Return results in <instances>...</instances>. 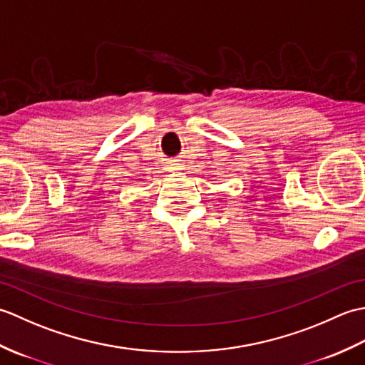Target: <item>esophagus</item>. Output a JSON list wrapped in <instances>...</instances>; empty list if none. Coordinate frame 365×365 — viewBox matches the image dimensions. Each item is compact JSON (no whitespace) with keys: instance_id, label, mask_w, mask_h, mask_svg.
<instances>
[{"instance_id":"34e87169","label":"esophagus","mask_w":365,"mask_h":365,"mask_svg":"<svg viewBox=\"0 0 365 365\" xmlns=\"http://www.w3.org/2000/svg\"><path fill=\"white\" fill-rule=\"evenodd\" d=\"M177 169H178V168H177L175 165H170V170H177Z\"/></svg>"}]
</instances>
